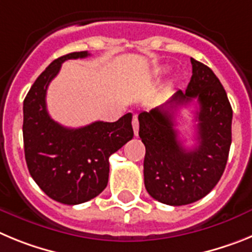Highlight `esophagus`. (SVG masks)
Segmentation results:
<instances>
[{"instance_id": "esophagus-1", "label": "esophagus", "mask_w": 252, "mask_h": 252, "mask_svg": "<svg viewBox=\"0 0 252 252\" xmlns=\"http://www.w3.org/2000/svg\"><path fill=\"white\" fill-rule=\"evenodd\" d=\"M132 128H133V133H135V136L139 135V121H137V117L135 116L132 120Z\"/></svg>"}]
</instances>
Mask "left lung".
I'll return each instance as SVG.
<instances>
[{
	"label": "left lung",
	"instance_id": "left-lung-1",
	"mask_svg": "<svg viewBox=\"0 0 252 252\" xmlns=\"http://www.w3.org/2000/svg\"><path fill=\"white\" fill-rule=\"evenodd\" d=\"M192 78L186 92L139 115L145 145L144 183L149 194L169 206L193 203L208 194L226 168L231 146L232 108L212 69L190 58ZM195 99L198 145L187 151L177 140L175 112Z\"/></svg>",
	"mask_w": 252,
	"mask_h": 252
}]
</instances>
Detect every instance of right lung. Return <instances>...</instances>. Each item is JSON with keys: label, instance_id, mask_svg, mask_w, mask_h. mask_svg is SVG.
Here are the masks:
<instances>
[{"label": "right lung", "instance_id": "right-lung-1", "mask_svg": "<svg viewBox=\"0 0 252 252\" xmlns=\"http://www.w3.org/2000/svg\"><path fill=\"white\" fill-rule=\"evenodd\" d=\"M88 55V51H75L55 59L24 101L22 135L30 175L48 197L69 206L91 201L106 188L108 159L133 137L131 113L116 122L95 121L79 128L64 127L49 116V83L65 60Z\"/></svg>", "mask_w": 252, "mask_h": 252}]
</instances>
